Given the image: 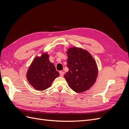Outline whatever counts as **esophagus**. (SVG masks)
<instances>
[{
    "mask_svg": "<svg viewBox=\"0 0 129 129\" xmlns=\"http://www.w3.org/2000/svg\"><path fill=\"white\" fill-rule=\"evenodd\" d=\"M64 74V73L63 72H62V71H60V76H61V77L63 76Z\"/></svg>",
    "mask_w": 129,
    "mask_h": 129,
    "instance_id": "obj_1",
    "label": "esophagus"
}]
</instances>
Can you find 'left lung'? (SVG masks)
Returning <instances> with one entry per match:
<instances>
[{
	"mask_svg": "<svg viewBox=\"0 0 129 129\" xmlns=\"http://www.w3.org/2000/svg\"><path fill=\"white\" fill-rule=\"evenodd\" d=\"M69 71L64 77L73 90L81 93L94 84L98 76V67L92 55L83 48L73 47L67 50Z\"/></svg>",
	"mask_w": 129,
	"mask_h": 129,
	"instance_id": "obj_1",
	"label": "left lung"
}]
</instances>
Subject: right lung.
I'll return each mask as SVG.
<instances>
[{"label":"right lung","instance_id":"add662e5","mask_svg":"<svg viewBox=\"0 0 129 129\" xmlns=\"http://www.w3.org/2000/svg\"><path fill=\"white\" fill-rule=\"evenodd\" d=\"M48 53L37 56L30 65L26 76L29 83L37 90L43 91L52 85L53 81L60 74L55 66L49 60Z\"/></svg>","mask_w":129,"mask_h":129}]
</instances>
